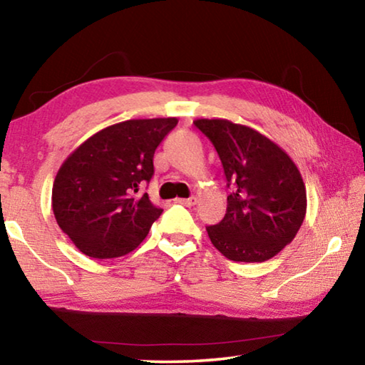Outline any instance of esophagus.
Here are the masks:
<instances>
[{
    "label": "esophagus",
    "instance_id": "34e87169",
    "mask_svg": "<svg viewBox=\"0 0 365 365\" xmlns=\"http://www.w3.org/2000/svg\"><path fill=\"white\" fill-rule=\"evenodd\" d=\"M177 202H180V205H183V206L191 207V206L196 205V197L195 196H191V197H178Z\"/></svg>",
    "mask_w": 365,
    "mask_h": 365
}]
</instances>
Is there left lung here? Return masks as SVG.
Here are the masks:
<instances>
[{
    "mask_svg": "<svg viewBox=\"0 0 365 365\" xmlns=\"http://www.w3.org/2000/svg\"><path fill=\"white\" fill-rule=\"evenodd\" d=\"M224 165L227 212L206 227L209 238L235 262H264L285 248L306 215V187L298 168L265 135L227 119H196Z\"/></svg>",
    "mask_w": 365,
    "mask_h": 365,
    "instance_id": "left-lung-1",
    "label": "left lung"
}]
</instances>
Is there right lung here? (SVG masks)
Returning a JSON list of instances; mask_svg holds the SVG:
<instances>
[{
    "mask_svg": "<svg viewBox=\"0 0 365 365\" xmlns=\"http://www.w3.org/2000/svg\"><path fill=\"white\" fill-rule=\"evenodd\" d=\"M175 117L132 119L103 128L67 158L53 183V212L72 243L95 259L119 257L146 238L163 209L137 196Z\"/></svg>",
    "mask_w": 365,
    "mask_h": 365,
    "instance_id": "right-lung-1",
    "label": "right lung"
}]
</instances>
